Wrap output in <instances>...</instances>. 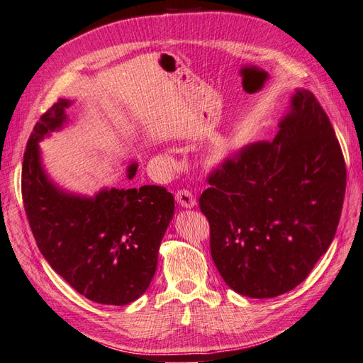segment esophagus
<instances>
[{"label":"esophagus","mask_w":363,"mask_h":363,"mask_svg":"<svg viewBox=\"0 0 363 363\" xmlns=\"http://www.w3.org/2000/svg\"><path fill=\"white\" fill-rule=\"evenodd\" d=\"M175 200H177L179 206L186 207V208H191V207H194L196 204V200H195L194 194L191 191H188V189L177 191V194H175Z\"/></svg>","instance_id":"obj_1"}]
</instances>
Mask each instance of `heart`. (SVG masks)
Here are the masks:
<instances>
[{
  "mask_svg": "<svg viewBox=\"0 0 363 363\" xmlns=\"http://www.w3.org/2000/svg\"><path fill=\"white\" fill-rule=\"evenodd\" d=\"M167 160H168V162H169V164H174V160H172V159H171V157H169V156H168V157H167Z\"/></svg>",
  "mask_w": 363,
  "mask_h": 363,
  "instance_id": "b5f03b06",
  "label": "heart"
}]
</instances>
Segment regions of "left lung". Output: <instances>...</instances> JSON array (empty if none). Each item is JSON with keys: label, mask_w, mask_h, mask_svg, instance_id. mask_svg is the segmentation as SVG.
Segmentation results:
<instances>
[{"label": "left lung", "mask_w": 363, "mask_h": 363, "mask_svg": "<svg viewBox=\"0 0 363 363\" xmlns=\"http://www.w3.org/2000/svg\"><path fill=\"white\" fill-rule=\"evenodd\" d=\"M272 142H256L207 175L200 208L224 281L250 298H272L306 280L330 247L347 169L316 96L296 89Z\"/></svg>", "instance_id": "8db88e82"}]
</instances>
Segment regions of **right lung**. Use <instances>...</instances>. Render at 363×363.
Listing matches in <instances>:
<instances>
[{"label": "right lung", "mask_w": 363, "mask_h": 363, "mask_svg": "<svg viewBox=\"0 0 363 363\" xmlns=\"http://www.w3.org/2000/svg\"><path fill=\"white\" fill-rule=\"evenodd\" d=\"M69 106L62 98L54 103L27 142L21 191L28 224L42 256L69 286L95 303L124 306L155 276L174 196L155 184L103 189L91 199L57 189L42 169L38 142L62 127ZM136 171L130 163L127 179Z\"/></svg>", "instance_id": "right-lung-1"}]
</instances>
